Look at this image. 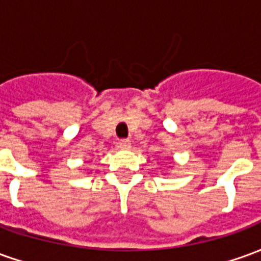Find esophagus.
Instances as JSON below:
<instances>
[{
  "instance_id": "esophagus-1",
  "label": "esophagus",
  "mask_w": 261,
  "mask_h": 261,
  "mask_svg": "<svg viewBox=\"0 0 261 261\" xmlns=\"http://www.w3.org/2000/svg\"><path fill=\"white\" fill-rule=\"evenodd\" d=\"M119 147L121 148V149H130L131 141H130V140H120Z\"/></svg>"
}]
</instances>
